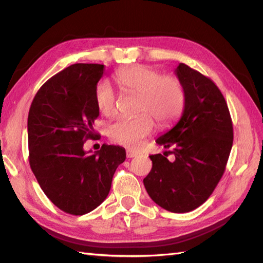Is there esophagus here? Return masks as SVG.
Listing matches in <instances>:
<instances>
[{
	"mask_svg": "<svg viewBox=\"0 0 263 263\" xmlns=\"http://www.w3.org/2000/svg\"><path fill=\"white\" fill-rule=\"evenodd\" d=\"M137 155H138V153L135 152V150L126 149V157H127V158H133V157H136Z\"/></svg>",
	"mask_w": 263,
	"mask_h": 263,
	"instance_id": "esophagus-1",
	"label": "esophagus"
}]
</instances>
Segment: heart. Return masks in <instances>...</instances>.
<instances>
[{"mask_svg": "<svg viewBox=\"0 0 263 263\" xmlns=\"http://www.w3.org/2000/svg\"><path fill=\"white\" fill-rule=\"evenodd\" d=\"M115 79L123 91L139 96L135 117H121L108 126L111 141L130 148L141 146L143 139L154 131L155 121L161 127L171 125L184 109L186 93L183 83L175 77L135 65L116 72ZM98 109L106 116L116 113V92L108 81H100L95 90Z\"/></svg>", "mask_w": 263, "mask_h": 263, "instance_id": "1", "label": "heart"}]
</instances>
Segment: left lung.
Instances as JSON below:
<instances>
[{
    "label": "left lung",
    "instance_id": "left-lung-1",
    "mask_svg": "<svg viewBox=\"0 0 263 263\" xmlns=\"http://www.w3.org/2000/svg\"><path fill=\"white\" fill-rule=\"evenodd\" d=\"M186 93L180 121L156 142L170 152L149 156L153 168L143 184L149 197L171 212L202 204L224 174L233 146V123L215 82L180 63L175 69ZM173 153L170 162L165 155Z\"/></svg>",
    "mask_w": 263,
    "mask_h": 263
}]
</instances>
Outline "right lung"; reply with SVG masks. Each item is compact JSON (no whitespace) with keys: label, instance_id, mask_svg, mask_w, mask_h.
<instances>
[{"label":"right lung","instance_id":"right-lung-1","mask_svg":"<svg viewBox=\"0 0 263 263\" xmlns=\"http://www.w3.org/2000/svg\"><path fill=\"white\" fill-rule=\"evenodd\" d=\"M104 71L103 64L70 65L44 83L28 115L31 171L46 197L70 215L88 214L107 198L117 166L126 157L120 146L83 149L95 137V90Z\"/></svg>","mask_w":263,"mask_h":263}]
</instances>
